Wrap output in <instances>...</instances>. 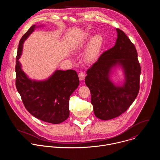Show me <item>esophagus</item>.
Wrapping results in <instances>:
<instances>
[{"label":"esophagus","mask_w":160,"mask_h":160,"mask_svg":"<svg viewBox=\"0 0 160 160\" xmlns=\"http://www.w3.org/2000/svg\"><path fill=\"white\" fill-rule=\"evenodd\" d=\"M78 78H79L80 80H81V81L83 80L85 78V74L83 72H80L78 73Z\"/></svg>","instance_id":"obj_1"}]
</instances>
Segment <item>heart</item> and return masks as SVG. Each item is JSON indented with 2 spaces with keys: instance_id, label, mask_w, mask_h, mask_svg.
I'll return each mask as SVG.
<instances>
[{
  "instance_id": "heart-1",
  "label": "heart",
  "mask_w": 160,
  "mask_h": 160,
  "mask_svg": "<svg viewBox=\"0 0 160 160\" xmlns=\"http://www.w3.org/2000/svg\"><path fill=\"white\" fill-rule=\"evenodd\" d=\"M91 34L89 32H85L83 34L82 37L78 40L77 43L75 50L80 49L86 43L89 38L90 37ZM102 45V38L100 35H95L92 37L89 40L85 52L84 54V60L87 62H92L96 60V59L99 56Z\"/></svg>"
}]
</instances>
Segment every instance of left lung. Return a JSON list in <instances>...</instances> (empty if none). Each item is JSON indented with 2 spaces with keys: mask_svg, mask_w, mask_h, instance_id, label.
Here are the masks:
<instances>
[{
  "mask_svg": "<svg viewBox=\"0 0 160 160\" xmlns=\"http://www.w3.org/2000/svg\"><path fill=\"white\" fill-rule=\"evenodd\" d=\"M117 39L114 47L104 52L87 70L85 83L91 94L96 117L109 120L121 115L133 103L139 90L141 66L135 45L125 33L116 29ZM117 68L122 70L121 84L112 80Z\"/></svg>",
  "mask_w": 160,
  "mask_h": 160,
  "instance_id": "1",
  "label": "left lung"
}]
</instances>
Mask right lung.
I'll return each instance as SVG.
<instances>
[{
	"label": "right lung",
	"instance_id": "add662e5",
	"mask_svg": "<svg viewBox=\"0 0 160 160\" xmlns=\"http://www.w3.org/2000/svg\"><path fill=\"white\" fill-rule=\"evenodd\" d=\"M33 25L19 41L16 61V86L28 111L45 122L58 124L70 115V97L79 85L76 71L56 70L48 78L37 80L30 78L22 69L19 59L25 41L37 28Z\"/></svg>",
	"mask_w": 160,
	"mask_h": 160
}]
</instances>
